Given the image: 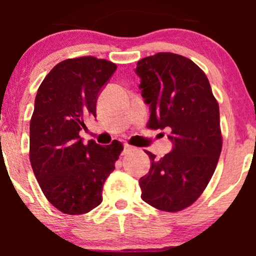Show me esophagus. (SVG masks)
<instances>
[{"instance_id":"1","label":"esophagus","mask_w":256,"mask_h":256,"mask_svg":"<svg viewBox=\"0 0 256 256\" xmlns=\"http://www.w3.org/2000/svg\"><path fill=\"white\" fill-rule=\"evenodd\" d=\"M134 150V146H131L130 144H128V143H124V149H122V155L125 154H128V152Z\"/></svg>"}]
</instances>
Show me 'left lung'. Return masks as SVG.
<instances>
[{
  "mask_svg": "<svg viewBox=\"0 0 256 256\" xmlns=\"http://www.w3.org/2000/svg\"><path fill=\"white\" fill-rule=\"evenodd\" d=\"M149 104L148 128L171 131L172 150L150 158L140 179V198L165 212H178L198 200L210 183L222 152L219 106L210 82L190 58L172 52L142 58L134 70Z\"/></svg>",
  "mask_w": 256,
  "mask_h": 256,
  "instance_id": "8db88e82",
  "label": "left lung"
}]
</instances>
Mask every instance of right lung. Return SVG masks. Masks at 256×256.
<instances>
[{
	"instance_id": "1",
	"label": "right lung",
	"mask_w": 256,
	"mask_h": 256,
	"mask_svg": "<svg viewBox=\"0 0 256 256\" xmlns=\"http://www.w3.org/2000/svg\"><path fill=\"white\" fill-rule=\"evenodd\" d=\"M116 64L83 56L58 64L38 88L30 122V161L48 201L79 216L102 202V189L116 168L122 144H84V120L96 116V102Z\"/></svg>"
}]
</instances>
